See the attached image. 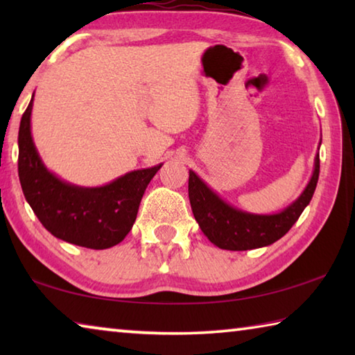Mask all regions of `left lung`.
Returning <instances> with one entry per match:
<instances>
[{"label":"left lung","instance_id":"8db88e82","mask_svg":"<svg viewBox=\"0 0 355 355\" xmlns=\"http://www.w3.org/2000/svg\"><path fill=\"white\" fill-rule=\"evenodd\" d=\"M318 177L320 153L315 158L313 175L307 188L290 207L277 214H252L228 205L196 175V172L189 171V202L202 232L219 249H258L275 243L288 233L313 197Z\"/></svg>","mask_w":355,"mask_h":355}]
</instances>
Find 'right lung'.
<instances>
[{
    "instance_id": "right-lung-1",
    "label": "right lung",
    "mask_w": 355,
    "mask_h": 355,
    "mask_svg": "<svg viewBox=\"0 0 355 355\" xmlns=\"http://www.w3.org/2000/svg\"><path fill=\"white\" fill-rule=\"evenodd\" d=\"M31 111L33 98L19 130V177L34 214L53 236L70 244L87 249L119 244L130 233L147 184L163 164L128 172L100 188L65 183L42 163L31 136Z\"/></svg>"
}]
</instances>
